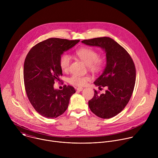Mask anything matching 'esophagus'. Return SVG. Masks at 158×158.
Returning <instances> with one entry per match:
<instances>
[{
  "label": "esophagus",
  "mask_w": 158,
  "mask_h": 158,
  "mask_svg": "<svg viewBox=\"0 0 158 158\" xmlns=\"http://www.w3.org/2000/svg\"><path fill=\"white\" fill-rule=\"evenodd\" d=\"M76 89H77V91H82V90H83V88L81 87H79L76 88Z\"/></svg>",
  "instance_id": "obj_1"
}]
</instances>
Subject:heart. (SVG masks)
<instances>
[{
	"label": "heart",
	"mask_w": 158,
	"mask_h": 158,
	"mask_svg": "<svg viewBox=\"0 0 158 158\" xmlns=\"http://www.w3.org/2000/svg\"><path fill=\"white\" fill-rule=\"evenodd\" d=\"M77 56L88 67V68L93 71H99L102 69L104 65V61L102 59L99 58L98 52L90 48H82L76 51ZM71 58L67 54H63L60 57L59 65L61 69L67 72L69 71L71 64ZM89 80V76H80L73 75L69 78V82L74 85L82 86Z\"/></svg>",
	"instance_id": "obj_1"
}]
</instances>
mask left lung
Instances as JSON below:
<instances>
[{
	"mask_svg": "<svg viewBox=\"0 0 158 158\" xmlns=\"http://www.w3.org/2000/svg\"><path fill=\"white\" fill-rule=\"evenodd\" d=\"M82 43L90 46L99 47L106 53V65L102 74L94 81L96 86L106 87L104 94L94 95L89 101V107L97 116L109 119L121 112L132 96L136 68L129 53L121 46L108 37L84 40Z\"/></svg>",
	"mask_w": 158,
	"mask_h": 158,
	"instance_id": "obj_1",
	"label": "left lung"
}]
</instances>
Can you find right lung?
Returning <instances> with one entry per match:
<instances>
[{"instance_id": "right-lung-1", "label": "right lung", "mask_w": 158, "mask_h": 158, "mask_svg": "<svg viewBox=\"0 0 158 158\" xmlns=\"http://www.w3.org/2000/svg\"><path fill=\"white\" fill-rule=\"evenodd\" d=\"M79 40L50 38L34 46L24 65V80L27 96L35 110L47 118L62 115L76 93L71 85L55 89L56 81L62 76L59 59L64 52L73 48Z\"/></svg>"}]
</instances>
